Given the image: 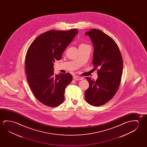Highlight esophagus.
<instances>
[{"instance_id":"34e87169","label":"esophagus","mask_w":147,"mask_h":147,"mask_svg":"<svg viewBox=\"0 0 147 147\" xmlns=\"http://www.w3.org/2000/svg\"><path fill=\"white\" fill-rule=\"evenodd\" d=\"M73 79L74 80H83V77H80L79 76H75L73 77Z\"/></svg>"}]
</instances>
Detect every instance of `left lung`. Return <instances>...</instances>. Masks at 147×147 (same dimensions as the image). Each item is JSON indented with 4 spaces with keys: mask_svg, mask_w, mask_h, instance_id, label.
<instances>
[{
    "mask_svg": "<svg viewBox=\"0 0 147 147\" xmlns=\"http://www.w3.org/2000/svg\"><path fill=\"white\" fill-rule=\"evenodd\" d=\"M94 46L93 65L99 67L96 81L86 77L89 88L85 92V99L88 104L100 106L114 96L121 82L123 60L118 46L113 39L97 29L86 33Z\"/></svg>",
    "mask_w": 147,
    "mask_h": 147,
    "instance_id": "8db88e82",
    "label": "left lung"
}]
</instances>
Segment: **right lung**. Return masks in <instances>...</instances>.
Here are the masks:
<instances>
[{
  "label": "right lung",
  "mask_w": 147,
  "mask_h": 147,
  "mask_svg": "<svg viewBox=\"0 0 147 147\" xmlns=\"http://www.w3.org/2000/svg\"><path fill=\"white\" fill-rule=\"evenodd\" d=\"M77 33L75 29L46 32L38 36L27 51V80L34 96L46 106L56 107L65 99V90L72 80V75L69 73L54 74L53 63L61 59L63 52Z\"/></svg>",
  "instance_id": "1"
}]
</instances>
